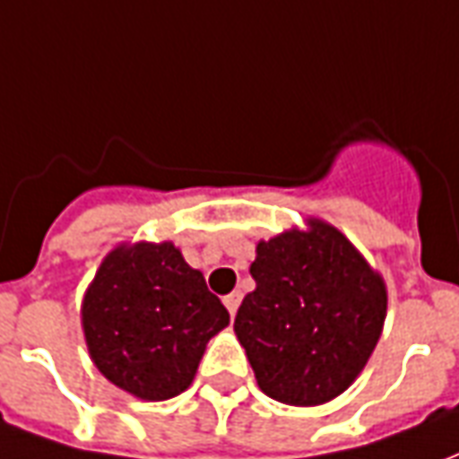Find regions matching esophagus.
Returning <instances> with one entry per match:
<instances>
[{"label": "esophagus", "mask_w": 459, "mask_h": 459, "mask_svg": "<svg viewBox=\"0 0 459 459\" xmlns=\"http://www.w3.org/2000/svg\"><path fill=\"white\" fill-rule=\"evenodd\" d=\"M240 299H243V295H240L238 290H236V292H230V295H226V298H223V305H226V309H229V312H230V317H233V315L238 312Z\"/></svg>", "instance_id": "esophagus-1"}]
</instances>
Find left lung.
<instances>
[{
    "label": "left lung",
    "mask_w": 459,
    "mask_h": 459,
    "mask_svg": "<svg viewBox=\"0 0 459 459\" xmlns=\"http://www.w3.org/2000/svg\"><path fill=\"white\" fill-rule=\"evenodd\" d=\"M307 230L260 240L255 290L233 329L260 391L280 403L319 405L364 371L385 319V285L342 230L309 219Z\"/></svg>",
    "instance_id": "8db88e82"
}]
</instances>
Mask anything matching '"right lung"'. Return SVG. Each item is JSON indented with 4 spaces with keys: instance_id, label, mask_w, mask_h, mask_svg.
<instances>
[{
    "instance_id": "obj_1",
    "label": "right lung",
    "mask_w": 459,
    "mask_h": 459,
    "mask_svg": "<svg viewBox=\"0 0 459 459\" xmlns=\"http://www.w3.org/2000/svg\"><path fill=\"white\" fill-rule=\"evenodd\" d=\"M81 319L98 371L142 401L186 391L209 339L230 322L169 240L110 250L85 290Z\"/></svg>"
}]
</instances>
